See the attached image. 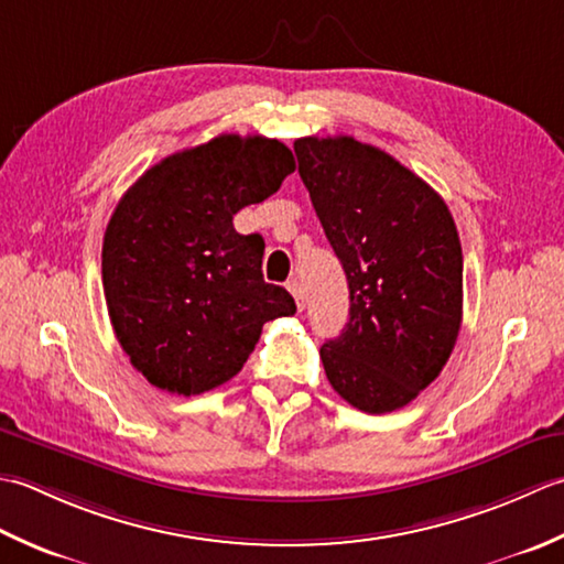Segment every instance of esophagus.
<instances>
[{"instance_id":"34e87169","label":"esophagus","mask_w":564,"mask_h":564,"mask_svg":"<svg viewBox=\"0 0 564 564\" xmlns=\"http://www.w3.org/2000/svg\"><path fill=\"white\" fill-rule=\"evenodd\" d=\"M286 290L292 292V296H294V302H296V306H299V312H304V286H302V282H299L296 278H292L290 282H286Z\"/></svg>"}]
</instances>
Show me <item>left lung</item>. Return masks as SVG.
<instances>
[{
  "mask_svg": "<svg viewBox=\"0 0 564 564\" xmlns=\"http://www.w3.org/2000/svg\"><path fill=\"white\" fill-rule=\"evenodd\" d=\"M336 250L350 318L321 346L330 387L365 413L406 406L441 375L463 324V248L441 194L350 135L294 141Z\"/></svg>",
  "mask_w": 564,
  "mask_h": 564,
  "instance_id": "8db88e82",
  "label": "left lung"
}]
</instances>
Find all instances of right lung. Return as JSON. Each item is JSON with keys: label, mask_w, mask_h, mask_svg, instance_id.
I'll return each instance as SVG.
<instances>
[{"label": "right lung", "mask_w": 564, "mask_h": 564, "mask_svg": "<svg viewBox=\"0 0 564 564\" xmlns=\"http://www.w3.org/2000/svg\"><path fill=\"white\" fill-rule=\"evenodd\" d=\"M294 172L265 135L224 133L145 170L113 209L101 282L131 365L170 394H204L240 372L265 321L292 316V294L262 280L265 240L234 216Z\"/></svg>", "instance_id": "right-lung-1"}]
</instances>
